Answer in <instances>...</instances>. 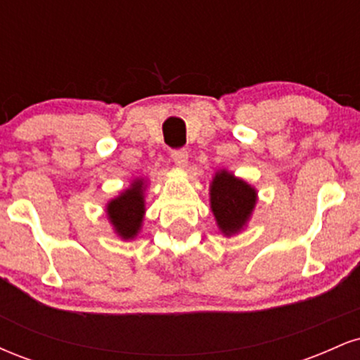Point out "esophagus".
I'll use <instances>...</instances> for the list:
<instances>
[{
    "label": "esophagus",
    "instance_id": "obj_1",
    "mask_svg": "<svg viewBox=\"0 0 360 360\" xmlns=\"http://www.w3.org/2000/svg\"><path fill=\"white\" fill-rule=\"evenodd\" d=\"M171 157H172V160H174L176 166H179L183 169L188 166V152H186L184 148H177V150H172Z\"/></svg>",
    "mask_w": 360,
    "mask_h": 360
}]
</instances>
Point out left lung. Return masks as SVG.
<instances>
[{"mask_svg":"<svg viewBox=\"0 0 360 360\" xmlns=\"http://www.w3.org/2000/svg\"><path fill=\"white\" fill-rule=\"evenodd\" d=\"M257 200V189L242 177L226 169L214 172L210 183V208L223 237H233L245 229Z\"/></svg>","mask_w":360,"mask_h":360,"instance_id":"8db88e82","label":"left lung"}]
</instances>
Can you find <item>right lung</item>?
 I'll return each mask as SVG.
<instances>
[{
  "instance_id": "add662e5",
  "label": "right lung",
  "mask_w": 360,
  "mask_h": 360,
  "mask_svg": "<svg viewBox=\"0 0 360 360\" xmlns=\"http://www.w3.org/2000/svg\"><path fill=\"white\" fill-rule=\"evenodd\" d=\"M147 177H135L127 189L106 203V218L122 240L137 238L146 217Z\"/></svg>"
}]
</instances>
